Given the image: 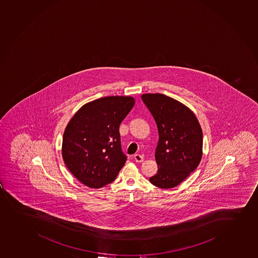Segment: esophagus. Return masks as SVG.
Instances as JSON below:
<instances>
[{
    "label": "esophagus",
    "mask_w": 258,
    "mask_h": 258,
    "mask_svg": "<svg viewBox=\"0 0 258 258\" xmlns=\"http://www.w3.org/2000/svg\"><path fill=\"white\" fill-rule=\"evenodd\" d=\"M134 158H135V161L137 162V163H142L144 161L143 156L141 155V154H136V155L134 156Z\"/></svg>",
    "instance_id": "1"
}]
</instances>
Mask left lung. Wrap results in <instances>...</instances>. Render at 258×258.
<instances>
[{
  "instance_id": "1",
  "label": "left lung",
  "mask_w": 258,
  "mask_h": 258,
  "mask_svg": "<svg viewBox=\"0 0 258 258\" xmlns=\"http://www.w3.org/2000/svg\"><path fill=\"white\" fill-rule=\"evenodd\" d=\"M142 99L155 119L159 137L155 152L158 173L150 182L159 188H173L200 164L202 128L195 114L173 98L145 94Z\"/></svg>"
}]
</instances>
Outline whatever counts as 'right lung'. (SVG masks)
I'll return each mask as SVG.
<instances>
[{
	"label": "right lung",
	"mask_w": 258,
	"mask_h": 258,
	"mask_svg": "<svg viewBox=\"0 0 258 258\" xmlns=\"http://www.w3.org/2000/svg\"><path fill=\"white\" fill-rule=\"evenodd\" d=\"M134 105L131 96L100 98L83 105L68 122L62 157L85 186L100 188L112 182L124 165L119 126Z\"/></svg>",
	"instance_id": "right-lung-1"
}]
</instances>
